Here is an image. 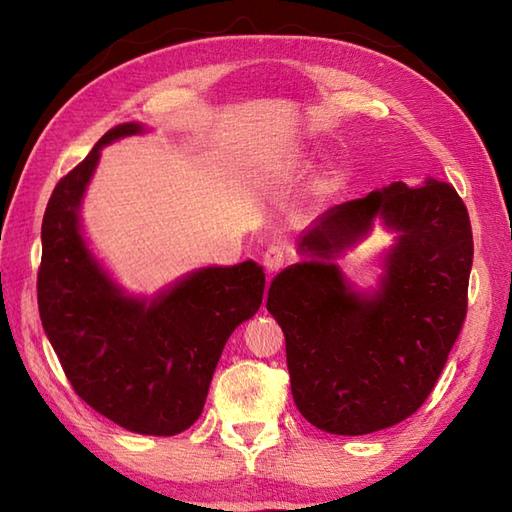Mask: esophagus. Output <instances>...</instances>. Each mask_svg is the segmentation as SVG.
I'll return each instance as SVG.
<instances>
[{
  "instance_id": "34e87169",
  "label": "esophagus",
  "mask_w": 512,
  "mask_h": 512,
  "mask_svg": "<svg viewBox=\"0 0 512 512\" xmlns=\"http://www.w3.org/2000/svg\"><path fill=\"white\" fill-rule=\"evenodd\" d=\"M284 264H286V255L281 246H270L264 253V268L268 275H275L277 270L284 268Z\"/></svg>"
}]
</instances>
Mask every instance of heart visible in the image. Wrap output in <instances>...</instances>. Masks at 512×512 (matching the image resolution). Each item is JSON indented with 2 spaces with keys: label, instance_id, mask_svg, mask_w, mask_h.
<instances>
[{
  "label": "heart",
  "instance_id": "1",
  "mask_svg": "<svg viewBox=\"0 0 512 512\" xmlns=\"http://www.w3.org/2000/svg\"><path fill=\"white\" fill-rule=\"evenodd\" d=\"M321 189H323V191H328V189H330V182H325V184H323V187H321Z\"/></svg>",
  "mask_w": 512,
  "mask_h": 512
}]
</instances>
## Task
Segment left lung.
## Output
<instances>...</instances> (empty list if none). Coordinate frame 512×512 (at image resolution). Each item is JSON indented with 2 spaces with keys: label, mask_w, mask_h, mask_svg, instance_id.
<instances>
[{
  "label": "left lung",
  "mask_w": 512,
  "mask_h": 512,
  "mask_svg": "<svg viewBox=\"0 0 512 512\" xmlns=\"http://www.w3.org/2000/svg\"><path fill=\"white\" fill-rule=\"evenodd\" d=\"M378 221L395 233L376 287L358 289L335 259ZM301 262L270 281L266 308L286 336L295 405L334 436H365L416 413L466 317L473 235L447 182H391L332 206L299 235Z\"/></svg>",
  "instance_id": "left-lung-1"
}]
</instances>
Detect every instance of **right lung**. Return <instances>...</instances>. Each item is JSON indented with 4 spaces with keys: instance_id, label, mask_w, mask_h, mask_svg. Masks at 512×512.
<instances>
[{
    "instance_id": "1",
    "label": "right lung",
    "mask_w": 512,
    "mask_h": 512,
    "mask_svg": "<svg viewBox=\"0 0 512 512\" xmlns=\"http://www.w3.org/2000/svg\"><path fill=\"white\" fill-rule=\"evenodd\" d=\"M147 132L143 123L112 127L54 187L37 301L76 394L127 431L176 436L200 418L228 336L262 306L266 275L253 259L204 266L147 297L127 292L92 253L81 204L101 149Z\"/></svg>"
}]
</instances>
